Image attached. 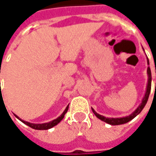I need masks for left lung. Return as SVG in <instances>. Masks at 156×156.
Returning a JSON list of instances; mask_svg holds the SVG:
<instances>
[{
    "label": "left lung",
    "instance_id": "obj_1",
    "mask_svg": "<svg viewBox=\"0 0 156 156\" xmlns=\"http://www.w3.org/2000/svg\"><path fill=\"white\" fill-rule=\"evenodd\" d=\"M147 62H148V65H149V59L147 58ZM147 73H148V84H147V90H146V93H145V96L144 97V99L142 101L141 104L137 107V108L131 114H130L129 116H126V117H123V118H106L104 116L101 115V114H97L96 111L93 108L92 111L94 114L96 115V117L98 119H100L101 120L104 121V122L108 123L109 125H112V126H118V125H122V124H126V123L129 122L130 120H131L132 119H134L136 117L137 114H139L141 113V111L144 109V108L145 107V105L148 101V99H149V94H150V90H151V80H152V78H151V71H150V68L149 66L148 67V70H147Z\"/></svg>",
    "mask_w": 156,
    "mask_h": 156
}]
</instances>
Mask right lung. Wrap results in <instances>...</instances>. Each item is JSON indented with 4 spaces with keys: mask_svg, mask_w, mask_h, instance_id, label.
Wrapping results in <instances>:
<instances>
[{
    "mask_svg": "<svg viewBox=\"0 0 156 156\" xmlns=\"http://www.w3.org/2000/svg\"><path fill=\"white\" fill-rule=\"evenodd\" d=\"M68 107H69V105L66 108L65 111L62 113V114L60 115V117H58L57 119H54V120H52V121H50V122H48V123H43V124H32V123H30V122H27V121H24V120H22V119L19 118L17 115H15V116L17 117V118L19 119L20 120H21L22 122L24 123V124H25L26 126L31 127V128H33V129H35V130H48V129H50V128L54 127L55 126H56V125H58V124H59V123L63 119L65 114H66V112H67V110H68Z\"/></svg>",
    "mask_w": 156,
    "mask_h": 156,
    "instance_id": "right-lung-1",
    "label": "right lung"
}]
</instances>
